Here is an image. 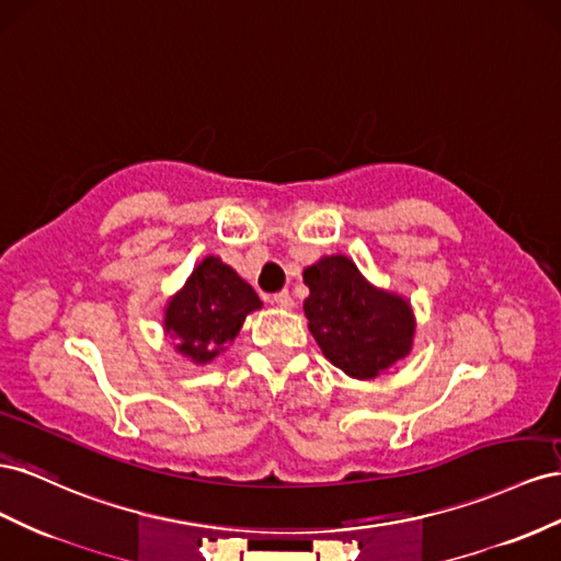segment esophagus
<instances>
[{
  "label": "esophagus",
  "instance_id": "obj_1",
  "mask_svg": "<svg viewBox=\"0 0 561 561\" xmlns=\"http://www.w3.org/2000/svg\"><path fill=\"white\" fill-rule=\"evenodd\" d=\"M272 302H275L277 308H284V310L294 308V298H291V294H289V291H279V294H275V296H272Z\"/></svg>",
  "mask_w": 561,
  "mask_h": 561
}]
</instances>
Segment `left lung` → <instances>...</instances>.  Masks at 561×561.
I'll use <instances>...</instances> for the list:
<instances>
[{
  "label": "left lung",
  "instance_id": "left-lung-1",
  "mask_svg": "<svg viewBox=\"0 0 561 561\" xmlns=\"http://www.w3.org/2000/svg\"><path fill=\"white\" fill-rule=\"evenodd\" d=\"M310 286L306 317L324 357L352 378H376L402 359L413 339L404 298L378 291L345 255H331L302 272Z\"/></svg>",
  "mask_w": 561,
  "mask_h": 561
}]
</instances>
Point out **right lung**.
<instances>
[{"label": "right lung", "mask_w": 561, "mask_h": 561, "mask_svg": "<svg viewBox=\"0 0 561 561\" xmlns=\"http://www.w3.org/2000/svg\"><path fill=\"white\" fill-rule=\"evenodd\" d=\"M261 308V298L237 272L218 259H204L173 296L164 327L179 339V347L192 362H211L234 341L251 310Z\"/></svg>", "instance_id": "obj_1"}]
</instances>
